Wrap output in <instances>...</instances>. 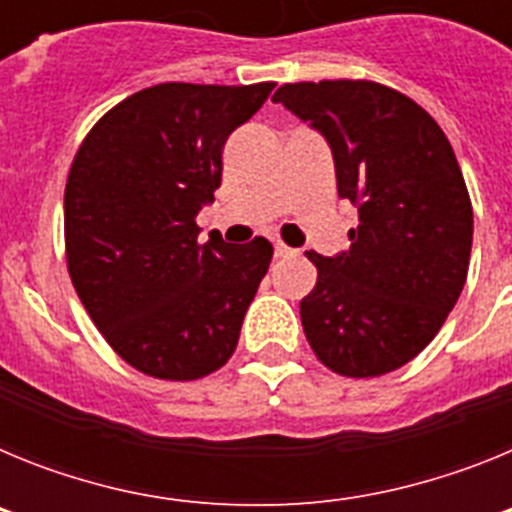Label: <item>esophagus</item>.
Wrapping results in <instances>:
<instances>
[{"label": "esophagus", "instance_id": "34e87169", "mask_svg": "<svg viewBox=\"0 0 512 512\" xmlns=\"http://www.w3.org/2000/svg\"><path fill=\"white\" fill-rule=\"evenodd\" d=\"M274 253H277V259H287V256H295V248H289V246H284L282 241H277L274 243Z\"/></svg>", "mask_w": 512, "mask_h": 512}]
</instances>
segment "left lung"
Listing matches in <instances>:
<instances>
[{
  "instance_id": "left-lung-1",
  "label": "left lung",
  "mask_w": 512,
  "mask_h": 512,
  "mask_svg": "<svg viewBox=\"0 0 512 512\" xmlns=\"http://www.w3.org/2000/svg\"><path fill=\"white\" fill-rule=\"evenodd\" d=\"M271 99L328 140L338 197L359 207L348 251H305L318 269L300 302L310 348L341 377L395 372L467 282L474 220L454 148L420 104L377 81H297Z\"/></svg>"
}]
</instances>
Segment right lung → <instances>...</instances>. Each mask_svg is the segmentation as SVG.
I'll return each instance as SVG.
<instances>
[{
	"instance_id": "add662e5",
	"label": "right lung",
	"mask_w": 512,
	"mask_h": 512,
	"mask_svg": "<svg viewBox=\"0 0 512 512\" xmlns=\"http://www.w3.org/2000/svg\"><path fill=\"white\" fill-rule=\"evenodd\" d=\"M277 87L156 84L97 120L63 194L66 264L81 305L133 369L169 382L217 372L233 356L271 243H200L223 146Z\"/></svg>"
}]
</instances>
